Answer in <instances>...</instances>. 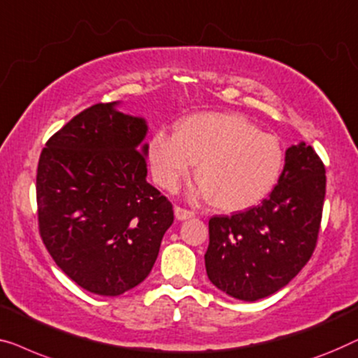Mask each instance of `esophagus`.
<instances>
[{
  "label": "esophagus",
  "mask_w": 358,
  "mask_h": 358,
  "mask_svg": "<svg viewBox=\"0 0 358 358\" xmlns=\"http://www.w3.org/2000/svg\"><path fill=\"white\" fill-rule=\"evenodd\" d=\"M193 215H194L193 210L181 208V206H175V217H177L178 220H186V219L193 217Z\"/></svg>",
  "instance_id": "esophagus-1"
}]
</instances>
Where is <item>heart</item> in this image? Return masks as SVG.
Masks as SVG:
<instances>
[{
	"label": "heart",
	"instance_id": "b5f03b06",
	"mask_svg": "<svg viewBox=\"0 0 358 358\" xmlns=\"http://www.w3.org/2000/svg\"><path fill=\"white\" fill-rule=\"evenodd\" d=\"M148 159L155 183L173 191L194 164L201 194L227 213L258 204L278 183L284 150L273 134L231 113H196L181 120L175 134L157 131Z\"/></svg>",
	"mask_w": 358,
	"mask_h": 358
}]
</instances>
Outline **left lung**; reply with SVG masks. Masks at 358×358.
<instances>
[{"mask_svg": "<svg viewBox=\"0 0 358 358\" xmlns=\"http://www.w3.org/2000/svg\"><path fill=\"white\" fill-rule=\"evenodd\" d=\"M324 173L311 145H292L269 198L241 213L210 217L204 255L209 280L245 301L264 299L289 284L316 248Z\"/></svg>", "mask_w": 358, "mask_h": 358, "instance_id": "left-lung-1", "label": "left lung"}]
</instances>
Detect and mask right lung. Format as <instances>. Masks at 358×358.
<instances>
[{"mask_svg": "<svg viewBox=\"0 0 358 358\" xmlns=\"http://www.w3.org/2000/svg\"><path fill=\"white\" fill-rule=\"evenodd\" d=\"M95 103L57 131L37 167L38 231L69 279L122 295L148 278L173 206L145 181V122Z\"/></svg>", "mask_w": 358, "mask_h": 358, "instance_id": "obj_1", "label": "right lung"}]
</instances>
